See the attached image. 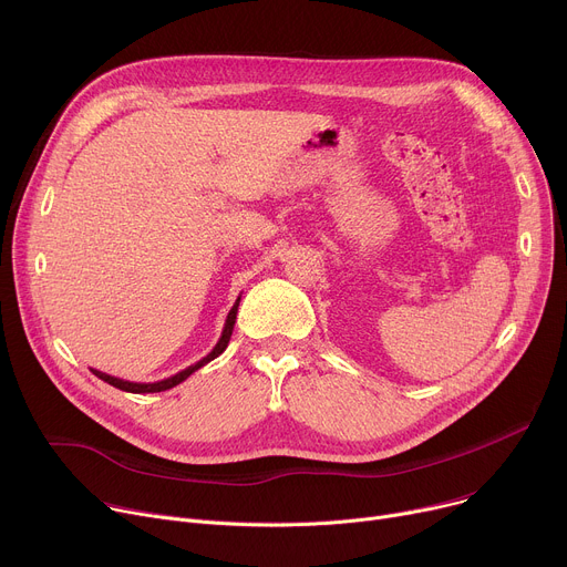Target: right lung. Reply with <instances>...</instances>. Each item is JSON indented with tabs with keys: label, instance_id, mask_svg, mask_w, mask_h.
Masks as SVG:
<instances>
[{
	"label": "right lung",
	"instance_id": "1",
	"mask_svg": "<svg viewBox=\"0 0 567 567\" xmlns=\"http://www.w3.org/2000/svg\"><path fill=\"white\" fill-rule=\"evenodd\" d=\"M239 298L241 296H237V300H235V305L230 307V311H228V316H226V322H224V330H221V337H219V341H217V346L204 357V359H199L195 365H188L186 370H182V372H177V374H173V377H168V379H161V381H152V383H141V381H127V379H118V377H112V374H107V372H101V370H94V368H90L99 379H103L105 383H110V385H114V388H118V390H125V392H134V394H143V392H164V390H171V388H175V385H179L182 381H186L193 372H197L199 368H204L206 363H210L213 359H217L224 350H226V346H228V341H230V334H233V328H235V318H237V307H239Z\"/></svg>",
	"mask_w": 567,
	"mask_h": 567
}]
</instances>
